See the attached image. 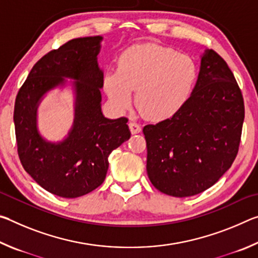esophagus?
I'll use <instances>...</instances> for the list:
<instances>
[{
    "label": "esophagus",
    "instance_id": "esophagus-1",
    "mask_svg": "<svg viewBox=\"0 0 258 258\" xmlns=\"http://www.w3.org/2000/svg\"><path fill=\"white\" fill-rule=\"evenodd\" d=\"M128 126H130L131 133H132V134H138V133L141 132V130H142L141 126H140L137 123H134V121H131V123L128 124Z\"/></svg>",
    "mask_w": 258,
    "mask_h": 258
}]
</instances>
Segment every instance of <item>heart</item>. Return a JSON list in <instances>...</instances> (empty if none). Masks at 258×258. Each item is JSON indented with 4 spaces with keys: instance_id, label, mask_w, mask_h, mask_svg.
Instances as JSON below:
<instances>
[{
    "instance_id": "heart-1",
    "label": "heart",
    "mask_w": 258,
    "mask_h": 258,
    "mask_svg": "<svg viewBox=\"0 0 258 258\" xmlns=\"http://www.w3.org/2000/svg\"><path fill=\"white\" fill-rule=\"evenodd\" d=\"M190 56L154 43L128 47L119 55L117 71L103 76V89L112 107L125 111L132 103L147 119L172 118L184 107L197 81Z\"/></svg>"
}]
</instances>
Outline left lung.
<instances>
[{
	"label": "left lung",
	"mask_w": 258,
	"mask_h": 258,
	"mask_svg": "<svg viewBox=\"0 0 258 258\" xmlns=\"http://www.w3.org/2000/svg\"><path fill=\"white\" fill-rule=\"evenodd\" d=\"M243 118L242 93L232 72L220 54L206 50L184 107L172 118L143 127L152 184L178 198L215 184L237 157Z\"/></svg>",
	"instance_id": "1"
}]
</instances>
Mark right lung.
Returning a JSON list of instances; mask_svg holds the SVG:
<instances>
[{"instance_id":"obj_1","label":"right lung","mask_w":258,"mask_h":258,"mask_svg":"<svg viewBox=\"0 0 258 258\" xmlns=\"http://www.w3.org/2000/svg\"><path fill=\"white\" fill-rule=\"evenodd\" d=\"M101 36L74 38L37 61L20 87L14 121L21 165L43 189L77 198L97 189L108 171V157L127 141L128 119H108L101 112L103 73L98 66ZM64 78L75 79L76 118L69 137L58 144L43 139L36 115L43 95Z\"/></svg>"}]
</instances>
